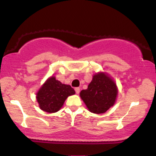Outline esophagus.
<instances>
[{
  "label": "esophagus",
  "mask_w": 156,
  "mask_h": 156,
  "mask_svg": "<svg viewBox=\"0 0 156 156\" xmlns=\"http://www.w3.org/2000/svg\"><path fill=\"white\" fill-rule=\"evenodd\" d=\"M75 91H76V94H79V92H80V88H79V87H76V88L75 89Z\"/></svg>",
  "instance_id": "34e87169"
}]
</instances>
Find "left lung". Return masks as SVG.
<instances>
[{"mask_svg": "<svg viewBox=\"0 0 156 156\" xmlns=\"http://www.w3.org/2000/svg\"><path fill=\"white\" fill-rule=\"evenodd\" d=\"M117 94V85L112 78L106 73H98L80 96L91 112L103 114L114 105Z\"/></svg>", "mask_w": 156, "mask_h": 156, "instance_id": "obj_1", "label": "left lung"}]
</instances>
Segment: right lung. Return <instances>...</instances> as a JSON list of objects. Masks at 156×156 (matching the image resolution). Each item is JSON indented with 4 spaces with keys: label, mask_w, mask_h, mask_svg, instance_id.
<instances>
[{
    "label": "right lung",
    "mask_w": 156,
    "mask_h": 156,
    "mask_svg": "<svg viewBox=\"0 0 156 156\" xmlns=\"http://www.w3.org/2000/svg\"><path fill=\"white\" fill-rule=\"evenodd\" d=\"M76 94L69 85L62 83L52 76L44 82L37 93L39 108L44 112L55 113L62 108L69 96Z\"/></svg>",
    "instance_id": "right-lung-1"
}]
</instances>
